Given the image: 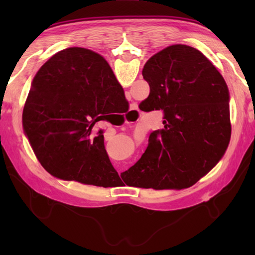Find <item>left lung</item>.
<instances>
[{"mask_svg":"<svg viewBox=\"0 0 255 255\" xmlns=\"http://www.w3.org/2000/svg\"><path fill=\"white\" fill-rule=\"evenodd\" d=\"M143 76L150 92L139 108L162 110L164 128L150 133L145 153L123 180L146 189L191 187L218 163L230 143L225 80L204 54L187 45L152 56Z\"/></svg>","mask_w":255,"mask_h":255,"instance_id":"1","label":"left lung"}]
</instances>
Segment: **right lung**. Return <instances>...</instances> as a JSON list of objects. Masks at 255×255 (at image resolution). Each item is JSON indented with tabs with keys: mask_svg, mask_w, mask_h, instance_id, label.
<instances>
[{
	"mask_svg": "<svg viewBox=\"0 0 255 255\" xmlns=\"http://www.w3.org/2000/svg\"><path fill=\"white\" fill-rule=\"evenodd\" d=\"M128 102L107 60L72 47L55 54L34 76L22 125L38 161L50 174L98 187L119 180L94 124L126 112Z\"/></svg>",
	"mask_w": 255,
	"mask_h": 255,
	"instance_id": "add662e5",
	"label": "right lung"
}]
</instances>
